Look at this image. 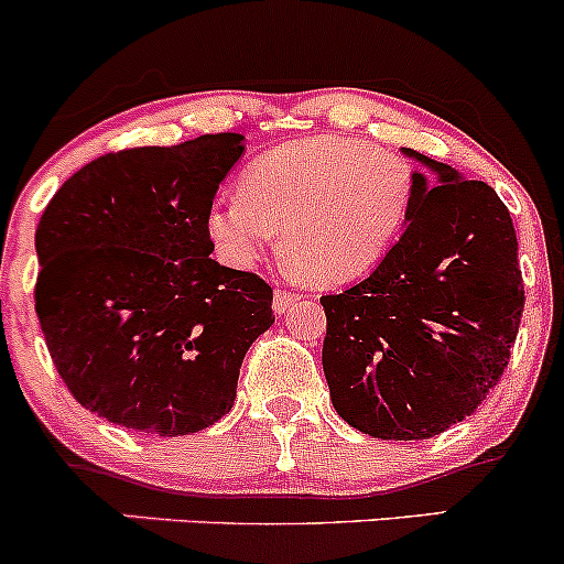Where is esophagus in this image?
<instances>
[{
  "mask_svg": "<svg viewBox=\"0 0 564 564\" xmlns=\"http://www.w3.org/2000/svg\"><path fill=\"white\" fill-rule=\"evenodd\" d=\"M299 299H301V295L288 293V290H276V293H274V312H276V315H284L288 310H293V304Z\"/></svg>",
  "mask_w": 564,
  "mask_h": 564,
  "instance_id": "obj_1",
  "label": "esophagus"
}]
</instances>
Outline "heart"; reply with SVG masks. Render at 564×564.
<instances>
[{"label":"heart","instance_id":"b5f03b06","mask_svg":"<svg viewBox=\"0 0 564 564\" xmlns=\"http://www.w3.org/2000/svg\"><path fill=\"white\" fill-rule=\"evenodd\" d=\"M408 162L358 138L312 135L274 147L241 176V195L206 208V234L234 269L258 263L284 230V252L317 284H345L382 263L408 225Z\"/></svg>","mask_w":564,"mask_h":564}]
</instances>
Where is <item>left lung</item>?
Returning a JSON list of instances; mask_svg holds the SVG:
<instances>
[{
    "label": "left lung",
    "instance_id": "8db88e82",
    "mask_svg": "<svg viewBox=\"0 0 564 564\" xmlns=\"http://www.w3.org/2000/svg\"><path fill=\"white\" fill-rule=\"evenodd\" d=\"M415 195L375 271L323 295V371L341 421L380 440H429L473 415L508 367L524 312L508 206L484 182L402 149Z\"/></svg>",
    "mask_w": 564,
    "mask_h": 564
}]
</instances>
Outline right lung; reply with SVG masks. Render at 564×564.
Masks as SVG:
<instances>
[{"label": "right lung", "mask_w": 564, "mask_h": 564, "mask_svg": "<svg viewBox=\"0 0 564 564\" xmlns=\"http://www.w3.org/2000/svg\"><path fill=\"white\" fill-rule=\"evenodd\" d=\"M243 135L127 149L67 178L40 217L34 310L65 386L116 426L182 437L234 408L271 288L208 258L206 208Z\"/></svg>", "instance_id": "1"}]
</instances>
